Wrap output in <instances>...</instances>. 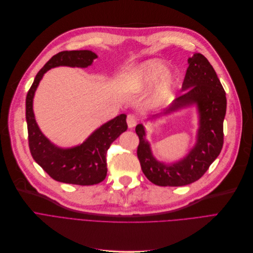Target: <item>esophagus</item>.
I'll return each mask as SVG.
<instances>
[{
    "mask_svg": "<svg viewBox=\"0 0 253 253\" xmlns=\"http://www.w3.org/2000/svg\"><path fill=\"white\" fill-rule=\"evenodd\" d=\"M126 123H127L128 128H133L137 125V118L134 115L128 114L126 117Z\"/></svg>",
    "mask_w": 253,
    "mask_h": 253,
    "instance_id": "1",
    "label": "esophagus"
}]
</instances>
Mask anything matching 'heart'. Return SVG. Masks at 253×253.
I'll use <instances>...</instances> for the list:
<instances>
[{"label":"heart","mask_w":253,"mask_h":253,"mask_svg":"<svg viewBox=\"0 0 253 253\" xmlns=\"http://www.w3.org/2000/svg\"><path fill=\"white\" fill-rule=\"evenodd\" d=\"M168 65L159 59L147 61L139 66L131 75L130 85L136 89H144L161 79L153 95V104L162 105L171 98L179 82V75L170 72L168 73Z\"/></svg>","instance_id":"1"}]
</instances>
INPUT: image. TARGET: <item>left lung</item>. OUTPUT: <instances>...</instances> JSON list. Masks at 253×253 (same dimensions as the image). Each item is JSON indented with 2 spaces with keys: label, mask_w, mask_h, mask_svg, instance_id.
<instances>
[{
  "label": "left lung",
  "mask_w": 253,
  "mask_h": 253,
  "mask_svg": "<svg viewBox=\"0 0 253 253\" xmlns=\"http://www.w3.org/2000/svg\"><path fill=\"white\" fill-rule=\"evenodd\" d=\"M182 94L153 119L196 106L199 114L197 142L182 160L172 164L154 158L145 127L136 126L137 149L141 169L149 181L159 186H183L199 180L217 159L223 145V119L226 112L225 91L208 59L201 53L188 58Z\"/></svg>",
  "instance_id": "1"
}]
</instances>
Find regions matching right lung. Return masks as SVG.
Returning a JSON list of instances; mask_svg holds the SVG:
<instances>
[{
  "label": "right lung",
  "mask_w": 253,
  "mask_h": 253,
  "mask_svg": "<svg viewBox=\"0 0 253 253\" xmlns=\"http://www.w3.org/2000/svg\"><path fill=\"white\" fill-rule=\"evenodd\" d=\"M97 57L98 55L90 50L58 52L38 72L27 94L26 118L31 154L48 175L59 182L77 185H93L102 182L107 175V150L127 129L126 115L120 114L95 129L80 145L62 148L48 140L36 123L33 100L46 72L61 66L87 68Z\"/></svg>",
  "instance_id": "1"
}]
</instances>
